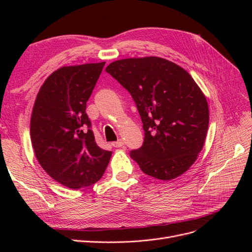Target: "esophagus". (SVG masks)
Wrapping results in <instances>:
<instances>
[{
    "instance_id": "obj_1",
    "label": "esophagus",
    "mask_w": 252,
    "mask_h": 252,
    "mask_svg": "<svg viewBox=\"0 0 252 252\" xmlns=\"http://www.w3.org/2000/svg\"><path fill=\"white\" fill-rule=\"evenodd\" d=\"M123 145H124V142L123 141H122V140H118L117 142H113L112 143V146L113 147H122V146H123Z\"/></svg>"
}]
</instances>
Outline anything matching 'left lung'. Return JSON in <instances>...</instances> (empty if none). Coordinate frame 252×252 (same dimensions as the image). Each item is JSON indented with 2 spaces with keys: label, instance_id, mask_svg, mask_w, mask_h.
<instances>
[{
  "label": "left lung",
  "instance_id": "1",
  "mask_svg": "<svg viewBox=\"0 0 252 252\" xmlns=\"http://www.w3.org/2000/svg\"><path fill=\"white\" fill-rule=\"evenodd\" d=\"M105 70L129 91L141 116L144 143L130 152L141 170L162 181L186 172L209 124L207 100L191 75L158 57L118 60Z\"/></svg>",
  "mask_w": 252,
  "mask_h": 252
}]
</instances>
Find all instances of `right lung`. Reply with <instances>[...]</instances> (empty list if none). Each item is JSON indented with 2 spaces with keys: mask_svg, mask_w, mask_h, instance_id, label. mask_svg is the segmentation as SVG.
Returning a JSON list of instances; mask_svg holds the SVG:
<instances>
[{
  "mask_svg": "<svg viewBox=\"0 0 252 252\" xmlns=\"http://www.w3.org/2000/svg\"><path fill=\"white\" fill-rule=\"evenodd\" d=\"M105 62L61 67L44 82L30 119L37 162L50 177L71 189L102 178L111 151L96 145L86 113Z\"/></svg>",
  "mask_w": 252,
  "mask_h": 252,
  "instance_id": "obj_1",
  "label": "right lung"
}]
</instances>
